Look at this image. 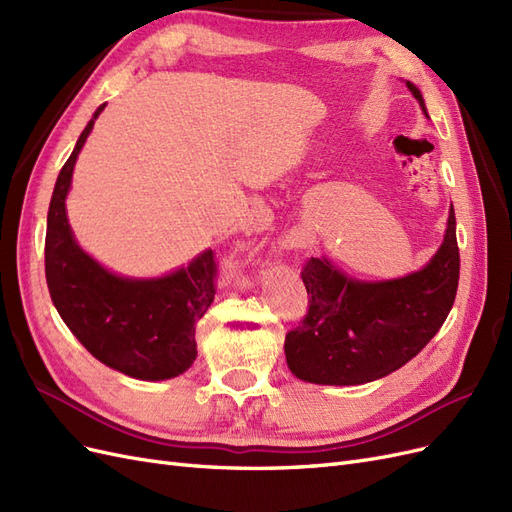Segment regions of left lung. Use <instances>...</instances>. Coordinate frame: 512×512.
Returning <instances> with one entry per match:
<instances>
[{"label":"left lung","instance_id":"left-lung-1","mask_svg":"<svg viewBox=\"0 0 512 512\" xmlns=\"http://www.w3.org/2000/svg\"><path fill=\"white\" fill-rule=\"evenodd\" d=\"M427 115L421 91L406 81ZM455 209H448L444 241L421 271L384 282L352 280L327 258L301 271L309 309L288 331V369L303 382L354 386L389 376L440 331L455 303L459 247Z\"/></svg>","mask_w":512,"mask_h":512}]
</instances>
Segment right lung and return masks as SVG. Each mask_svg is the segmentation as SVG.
Listing matches in <instances>:
<instances>
[{
    "label": "right lung",
    "mask_w": 512,
    "mask_h": 512,
    "mask_svg": "<svg viewBox=\"0 0 512 512\" xmlns=\"http://www.w3.org/2000/svg\"><path fill=\"white\" fill-rule=\"evenodd\" d=\"M104 106H98L59 170L46 215V284L61 320L100 363L136 380H168L196 359V322L213 303L218 265L213 250H205L188 267L136 280L104 269L76 243L66 196L76 158Z\"/></svg>",
    "instance_id": "obj_1"
}]
</instances>
